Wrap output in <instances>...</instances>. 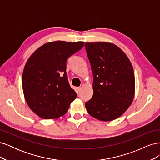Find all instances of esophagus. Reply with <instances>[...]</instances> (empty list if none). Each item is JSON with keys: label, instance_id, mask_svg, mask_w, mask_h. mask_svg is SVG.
<instances>
[{"label": "esophagus", "instance_id": "34e87169", "mask_svg": "<svg viewBox=\"0 0 160 160\" xmlns=\"http://www.w3.org/2000/svg\"><path fill=\"white\" fill-rule=\"evenodd\" d=\"M81 88H77V93H80L81 92Z\"/></svg>", "mask_w": 160, "mask_h": 160}]
</instances>
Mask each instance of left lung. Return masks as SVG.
Instances as JSON below:
<instances>
[{"label":"left lung","mask_w":160,"mask_h":160,"mask_svg":"<svg viewBox=\"0 0 160 160\" xmlns=\"http://www.w3.org/2000/svg\"><path fill=\"white\" fill-rule=\"evenodd\" d=\"M93 75L92 98L85 103L92 117L103 122L119 118L135 95L133 69L125 53L113 43L86 42Z\"/></svg>","instance_id":"obj_1"}]
</instances>
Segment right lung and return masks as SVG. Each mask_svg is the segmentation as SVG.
I'll use <instances>...</instances> for the list:
<instances>
[{"mask_svg":"<svg viewBox=\"0 0 160 160\" xmlns=\"http://www.w3.org/2000/svg\"><path fill=\"white\" fill-rule=\"evenodd\" d=\"M84 43L47 42L28 58L22 77L23 93L28 107L40 118H60L77 98L67 79L66 62L69 57L83 48Z\"/></svg>","mask_w":160,"mask_h":160,"instance_id":"obj_1","label":"right lung"}]
</instances>
